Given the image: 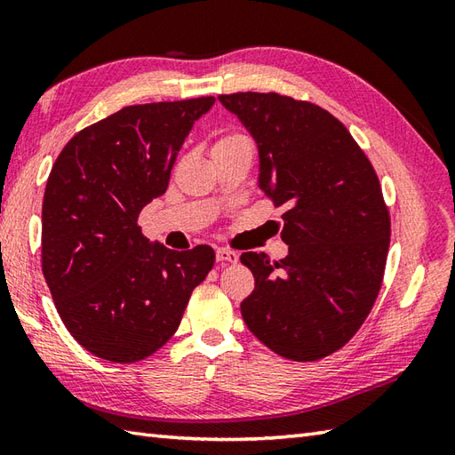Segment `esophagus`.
<instances>
[{
    "label": "esophagus",
    "instance_id": "esophagus-1",
    "mask_svg": "<svg viewBox=\"0 0 455 455\" xmlns=\"http://www.w3.org/2000/svg\"><path fill=\"white\" fill-rule=\"evenodd\" d=\"M217 259H219V262H225V264H236L238 262V252H235V250H228V248H219L217 250Z\"/></svg>",
    "mask_w": 455,
    "mask_h": 455
}]
</instances>
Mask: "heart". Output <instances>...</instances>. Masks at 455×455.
<instances>
[{
  "instance_id": "obj_1",
  "label": "heart",
  "mask_w": 455,
  "mask_h": 455,
  "mask_svg": "<svg viewBox=\"0 0 455 455\" xmlns=\"http://www.w3.org/2000/svg\"><path fill=\"white\" fill-rule=\"evenodd\" d=\"M243 142H248L244 137H240V134H228V137H222L220 140H217L215 147H212V150L215 148H227V147H235V144H243Z\"/></svg>"
}]
</instances>
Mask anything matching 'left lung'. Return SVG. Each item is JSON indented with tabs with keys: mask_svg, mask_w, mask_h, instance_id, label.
I'll return each instance as SVG.
<instances>
[{
	"mask_svg": "<svg viewBox=\"0 0 455 455\" xmlns=\"http://www.w3.org/2000/svg\"><path fill=\"white\" fill-rule=\"evenodd\" d=\"M219 101L258 144L259 189L287 207L289 254L240 256L256 279L243 318L287 360H321L357 332L381 289L391 219L379 180L344 124L315 103L256 92Z\"/></svg>",
	"mask_w": 455,
	"mask_h": 455,
	"instance_id": "obj_1",
	"label": "left lung"
}]
</instances>
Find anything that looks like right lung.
<instances>
[{
  "label": "right lung",
  "mask_w": 455,
  "mask_h": 455,
  "mask_svg": "<svg viewBox=\"0 0 455 455\" xmlns=\"http://www.w3.org/2000/svg\"><path fill=\"white\" fill-rule=\"evenodd\" d=\"M215 98L129 105L58 154L43 199V274L76 340L115 363L144 360L178 331L215 252L150 243L140 211L168 189L193 123Z\"/></svg>",
  "instance_id": "right-lung-1"
}]
</instances>
